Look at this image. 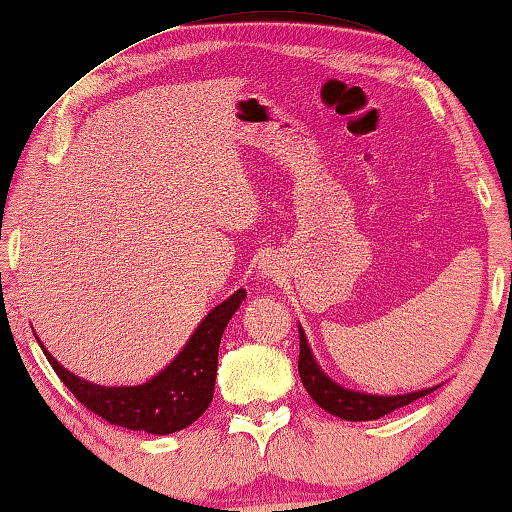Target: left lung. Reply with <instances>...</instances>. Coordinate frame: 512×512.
<instances>
[{"label":"left lung","mask_w":512,"mask_h":512,"mask_svg":"<svg viewBox=\"0 0 512 512\" xmlns=\"http://www.w3.org/2000/svg\"><path fill=\"white\" fill-rule=\"evenodd\" d=\"M297 368H300V377L304 389L309 391V396L316 400L322 410L338 416V419L345 421H373L380 419L384 414H391L393 410H400V407L414 403L423 396H428L432 389L405 393V396H368V393H357L350 389L338 387L336 382L329 380V377L320 371L316 359L311 355L309 343H306L304 332L300 327V361H297Z\"/></svg>","instance_id":"obj_1"}]
</instances>
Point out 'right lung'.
<instances>
[{
	"instance_id": "1",
	"label": "right lung",
	"mask_w": 512,
	"mask_h": 512,
	"mask_svg": "<svg viewBox=\"0 0 512 512\" xmlns=\"http://www.w3.org/2000/svg\"><path fill=\"white\" fill-rule=\"evenodd\" d=\"M245 297L247 290H235L229 300L215 306L183 352L160 375L139 387H98L68 373L57 359L50 357V352H43L59 380L86 410L102 416L112 426L171 435L190 426L208 410L215 391L219 341Z\"/></svg>"
}]
</instances>
